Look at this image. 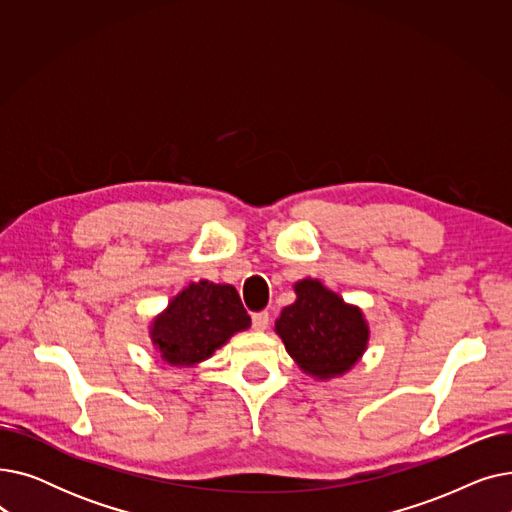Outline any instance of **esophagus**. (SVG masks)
Segmentation results:
<instances>
[{
  "label": "esophagus",
  "mask_w": 512,
  "mask_h": 512,
  "mask_svg": "<svg viewBox=\"0 0 512 512\" xmlns=\"http://www.w3.org/2000/svg\"><path fill=\"white\" fill-rule=\"evenodd\" d=\"M253 328L255 330H259V332H263V330H267V326H270V313L267 311H259V313H253Z\"/></svg>",
  "instance_id": "esophagus-1"
}]
</instances>
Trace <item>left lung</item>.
<instances>
[{"instance_id": "8db88e82", "label": "left lung", "mask_w": 512, "mask_h": 512, "mask_svg": "<svg viewBox=\"0 0 512 512\" xmlns=\"http://www.w3.org/2000/svg\"><path fill=\"white\" fill-rule=\"evenodd\" d=\"M294 290L297 301L276 319L288 355L315 378H334L351 369L369 336L361 311L317 280H303Z\"/></svg>"}]
</instances>
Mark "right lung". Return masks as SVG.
I'll use <instances>...</instances> for the list:
<instances>
[{
  "label": "right lung",
  "instance_id": "right-lung-1",
  "mask_svg": "<svg viewBox=\"0 0 512 512\" xmlns=\"http://www.w3.org/2000/svg\"><path fill=\"white\" fill-rule=\"evenodd\" d=\"M251 326L234 286L199 282L184 288L151 328L155 346L170 365H195Z\"/></svg>",
  "mask_w": 512,
  "mask_h": 512
}]
</instances>
